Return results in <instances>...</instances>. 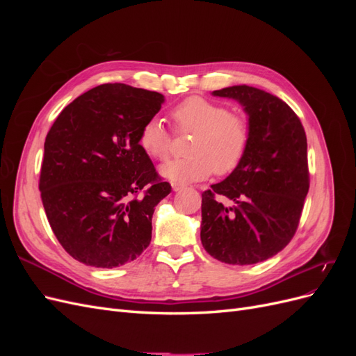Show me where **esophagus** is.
I'll list each match as a JSON object with an SVG mask.
<instances>
[{"label": "esophagus", "mask_w": 356, "mask_h": 356, "mask_svg": "<svg viewBox=\"0 0 356 356\" xmlns=\"http://www.w3.org/2000/svg\"><path fill=\"white\" fill-rule=\"evenodd\" d=\"M182 188H184V187H182L181 184H175V182H174V184H172V190H174V191H181Z\"/></svg>", "instance_id": "1"}]
</instances>
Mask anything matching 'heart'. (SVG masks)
<instances>
[{
    "label": "heart",
    "mask_w": 356,
    "mask_h": 356,
    "mask_svg": "<svg viewBox=\"0 0 356 356\" xmlns=\"http://www.w3.org/2000/svg\"><path fill=\"white\" fill-rule=\"evenodd\" d=\"M178 131L195 132L188 145L190 156L168 160L159 174L175 184H188L208 178L215 170L230 174L241 165L250 147V126L225 105L191 96L172 110ZM138 143L153 159L163 160L170 153L172 136L157 117L147 120L139 131Z\"/></svg>",
    "instance_id": "heart-1"
}]
</instances>
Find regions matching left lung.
Segmentation results:
<instances>
[{
  "label": "left lung",
  "mask_w": 356,
  "mask_h": 356,
  "mask_svg": "<svg viewBox=\"0 0 356 356\" xmlns=\"http://www.w3.org/2000/svg\"><path fill=\"white\" fill-rule=\"evenodd\" d=\"M238 101L250 126V147L232 174L202 195L200 241L227 264H255L293 239L309 191L303 124L277 96L239 84L213 90Z\"/></svg>",
  "instance_id": "obj_1"
}]
</instances>
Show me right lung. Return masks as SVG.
Here are the masks:
<instances>
[{
    "label": "right lung",
    "mask_w": 356,
    "mask_h": 356,
    "mask_svg": "<svg viewBox=\"0 0 356 356\" xmlns=\"http://www.w3.org/2000/svg\"><path fill=\"white\" fill-rule=\"evenodd\" d=\"M165 102L157 92L101 84L74 99L50 127L40 191L50 227L72 258L113 268L152 242L157 203L170 193L138 143Z\"/></svg>",
    "instance_id": "obj_1"
}]
</instances>
